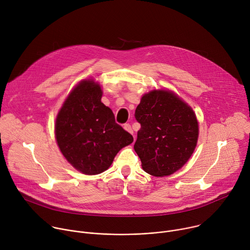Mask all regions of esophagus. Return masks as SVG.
Masks as SVG:
<instances>
[{
  "mask_svg": "<svg viewBox=\"0 0 250 250\" xmlns=\"http://www.w3.org/2000/svg\"><path fill=\"white\" fill-rule=\"evenodd\" d=\"M124 128L127 131V132H129V133H133V131H132V128H131V126H130V125L129 124H125V125H124Z\"/></svg>",
  "mask_w": 250,
  "mask_h": 250,
  "instance_id": "1",
  "label": "esophagus"
}]
</instances>
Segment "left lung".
<instances>
[{
    "mask_svg": "<svg viewBox=\"0 0 250 250\" xmlns=\"http://www.w3.org/2000/svg\"><path fill=\"white\" fill-rule=\"evenodd\" d=\"M141 127L134 150L141 167L155 177L172 175L192 156L199 138V123L191 106L169 89L142 95L135 110Z\"/></svg>",
    "mask_w": 250,
    "mask_h": 250,
    "instance_id": "1",
    "label": "left lung"
}]
</instances>
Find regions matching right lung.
<instances>
[{
  "label": "right lung",
  "instance_id": "add662e5",
  "mask_svg": "<svg viewBox=\"0 0 250 250\" xmlns=\"http://www.w3.org/2000/svg\"><path fill=\"white\" fill-rule=\"evenodd\" d=\"M102 86L94 78L81 80L64 100L55 119L60 152L77 171L97 175L108 170L118 152L133 137L115 122L101 99Z\"/></svg>",
  "mask_w": 250,
  "mask_h": 250
}]
</instances>
